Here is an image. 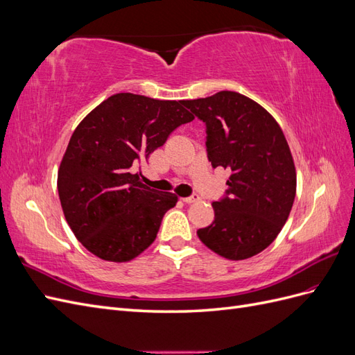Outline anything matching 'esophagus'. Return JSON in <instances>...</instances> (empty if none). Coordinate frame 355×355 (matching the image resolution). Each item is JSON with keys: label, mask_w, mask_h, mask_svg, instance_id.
Wrapping results in <instances>:
<instances>
[{"label": "esophagus", "mask_w": 355, "mask_h": 355, "mask_svg": "<svg viewBox=\"0 0 355 355\" xmlns=\"http://www.w3.org/2000/svg\"><path fill=\"white\" fill-rule=\"evenodd\" d=\"M182 200H184L185 202H196V201L200 200V196H198V194H192V196H189V197H184Z\"/></svg>", "instance_id": "esophagus-1"}]
</instances>
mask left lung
I'll list each match as a JSON object with an SVG mask.
<instances>
[{
    "label": "left lung",
    "mask_w": 355,
    "mask_h": 355,
    "mask_svg": "<svg viewBox=\"0 0 355 355\" xmlns=\"http://www.w3.org/2000/svg\"><path fill=\"white\" fill-rule=\"evenodd\" d=\"M184 105L206 124L213 168L231 170L214 220L197 231L210 250L243 261L265 250L292 210L296 170L283 130L259 103L237 92H219Z\"/></svg>",
    "instance_id": "1"
}]
</instances>
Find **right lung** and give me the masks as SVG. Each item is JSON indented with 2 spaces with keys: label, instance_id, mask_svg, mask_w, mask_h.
Wrapping results in <instances>:
<instances>
[{
  "label": "right lung",
  "instance_id": "1",
  "mask_svg": "<svg viewBox=\"0 0 355 355\" xmlns=\"http://www.w3.org/2000/svg\"><path fill=\"white\" fill-rule=\"evenodd\" d=\"M184 102L116 93L72 133L58 173L59 198L75 237L101 259H135L176 206L175 194L146 187L136 170L171 132L194 120Z\"/></svg>",
  "mask_w": 355,
  "mask_h": 355
}]
</instances>
